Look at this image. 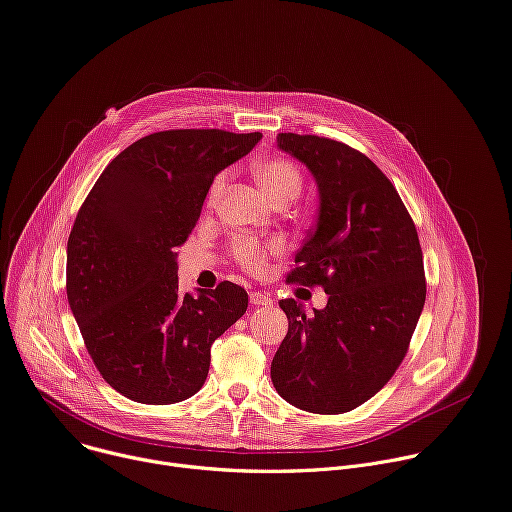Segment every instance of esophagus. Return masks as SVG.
<instances>
[{
  "mask_svg": "<svg viewBox=\"0 0 512 512\" xmlns=\"http://www.w3.org/2000/svg\"><path fill=\"white\" fill-rule=\"evenodd\" d=\"M250 303H252L254 307L270 305V303H272V297L266 295V293H250Z\"/></svg>",
  "mask_w": 512,
  "mask_h": 512,
  "instance_id": "34e87169",
  "label": "esophagus"
}]
</instances>
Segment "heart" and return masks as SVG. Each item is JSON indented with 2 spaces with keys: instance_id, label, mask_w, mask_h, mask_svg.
Masks as SVG:
<instances>
[{
  "instance_id": "heart-1",
  "label": "heart",
  "mask_w": 512,
  "mask_h": 512,
  "mask_svg": "<svg viewBox=\"0 0 512 512\" xmlns=\"http://www.w3.org/2000/svg\"><path fill=\"white\" fill-rule=\"evenodd\" d=\"M254 179L258 181L260 189L266 193V197L276 205V207H287L293 203L305 185L301 168L287 156H264L254 162L252 166ZM227 179H230V173L227 170H219V173L209 181L207 193H205V205L209 209L217 207L225 187ZM278 250L276 244L260 242L256 238L240 236L232 242V254L234 260L248 272L252 274H262L268 268L270 256Z\"/></svg>"
}]
</instances>
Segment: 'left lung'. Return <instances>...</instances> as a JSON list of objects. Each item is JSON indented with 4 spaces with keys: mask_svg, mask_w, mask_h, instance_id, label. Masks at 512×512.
I'll list each match as a JSON object with an SVG mask.
<instances>
[{
    "mask_svg": "<svg viewBox=\"0 0 512 512\" xmlns=\"http://www.w3.org/2000/svg\"><path fill=\"white\" fill-rule=\"evenodd\" d=\"M276 142L309 166L321 199L287 282L321 287L329 299L313 317L295 299L278 303L289 331L270 378L297 409L348 413L372 399L409 352L427 295L417 227L394 185L360 150L293 132Z\"/></svg>",
    "mask_w": 512,
    "mask_h": 512,
    "instance_id": "8db88e82",
    "label": "left lung"
}]
</instances>
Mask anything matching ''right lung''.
Returning <instances> with one entry per match:
<instances>
[{
    "label": "right lung",
    "instance_id": "right-lung-1",
    "mask_svg": "<svg viewBox=\"0 0 512 512\" xmlns=\"http://www.w3.org/2000/svg\"><path fill=\"white\" fill-rule=\"evenodd\" d=\"M260 138L154 132L113 158L83 201L67 244V297L95 368L126 399H189L213 342L246 313L248 293L230 280L181 295L175 250L199 221L209 181Z\"/></svg>",
    "mask_w": 512,
    "mask_h": 512
}]
</instances>
